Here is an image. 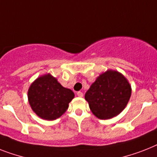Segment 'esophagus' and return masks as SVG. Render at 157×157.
<instances>
[{
  "label": "esophagus",
  "instance_id": "34e87169",
  "mask_svg": "<svg viewBox=\"0 0 157 157\" xmlns=\"http://www.w3.org/2000/svg\"><path fill=\"white\" fill-rule=\"evenodd\" d=\"M76 94H77V96L78 97H83V93L82 92H81V91H79V92H77V93H76Z\"/></svg>",
  "mask_w": 157,
  "mask_h": 157
}]
</instances>
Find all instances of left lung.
Listing matches in <instances>:
<instances>
[{
	"label": "left lung",
	"instance_id": "8db88e82",
	"mask_svg": "<svg viewBox=\"0 0 157 157\" xmlns=\"http://www.w3.org/2000/svg\"><path fill=\"white\" fill-rule=\"evenodd\" d=\"M132 87L122 73L107 70L91 85L85 95L92 113L100 119H109L125 109Z\"/></svg>",
	"mask_w": 157,
	"mask_h": 157
}]
</instances>
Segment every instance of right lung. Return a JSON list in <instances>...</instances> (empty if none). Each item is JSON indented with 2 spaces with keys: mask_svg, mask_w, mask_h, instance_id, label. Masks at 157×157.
I'll return each mask as SVG.
<instances>
[{
  "mask_svg": "<svg viewBox=\"0 0 157 157\" xmlns=\"http://www.w3.org/2000/svg\"><path fill=\"white\" fill-rule=\"evenodd\" d=\"M74 96L72 90L63 87L50 73L38 77L28 90L30 107L46 120H55L65 113Z\"/></svg>",
  "mask_w": 157,
  "mask_h": 157,
  "instance_id": "obj_1",
  "label": "right lung"
}]
</instances>
